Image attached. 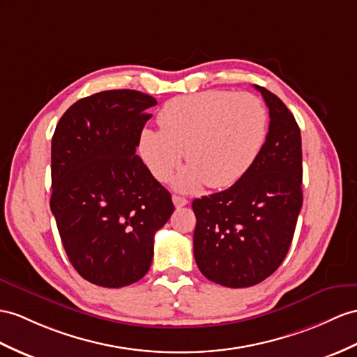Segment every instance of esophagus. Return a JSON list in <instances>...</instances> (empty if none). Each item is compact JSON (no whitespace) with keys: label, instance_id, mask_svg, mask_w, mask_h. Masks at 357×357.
<instances>
[{"label":"esophagus","instance_id":"obj_1","mask_svg":"<svg viewBox=\"0 0 357 357\" xmlns=\"http://www.w3.org/2000/svg\"><path fill=\"white\" fill-rule=\"evenodd\" d=\"M172 203L176 207H183L188 204V199L185 197H180V195H172Z\"/></svg>","mask_w":357,"mask_h":357}]
</instances>
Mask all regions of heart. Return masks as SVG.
I'll list each match as a JSON object with an SVG mask.
<instances>
[{
	"label": "heart",
	"mask_w": 357,
	"mask_h": 357,
	"mask_svg": "<svg viewBox=\"0 0 357 357\" xmlns=\"http://www.w3.org/2000/svg\"><path fill=\"white\" fill-rule=\"evenodd\" d=\"M160 130L144 128L137 150L150 172L167 181L185 153L188 167L174 180L180 190L204 183L224 189L253 167L268 135V112L248 92L204 91L167 101L158 113Z\"/></svg>",
	"instance_id": "obj_1"
}]
</instances>
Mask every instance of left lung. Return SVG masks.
Returning <instances> with one entry per match:
<instances>
[{"label": "left lung", "mask_w": 357, "mask_h": 357, "mask_svg": "<svg viewBox=\"0 0 357 357\" xmlns=\"http://www.w3.org/2000/svg\"><path fill=\"white\" fill-rule=\"evenodd\" d=\"M269 128L253 167L229 189L192 202L195 262L227 288L264 282L288 255L303 206L301 135L284 102L262 86Z\"/></svg>", "instance_id": "1"}]
</instances>
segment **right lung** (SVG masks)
<instances>
[{
  "mask_svg": "<svg viewBox=\"0 0 357 357\" xmlns=\"http://www.w3.org/2000/svg\"><path fill=\"white\" fill-rule=\"evenodd\" d=\"M151 95L116 89L74 102L51 142L53 212L75 271L102 288L141 280L154 234L174 212L171 194L136 155Z\"/></svg>",
  "mask_w": 357,
  "mask_h": 357,
  "instance_id": "obj_1",
  "label": "right lung"
}]
</instances>
